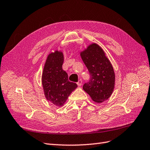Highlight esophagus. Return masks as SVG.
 <instances>
[{
    "mask_svg": "<svg viewBox=\"0 0 150 150\" xmlns=\"http://www.w3.org/2000/svg\"><path fill=\"white\" fill-rule=\"evenodd\" d=\"M77 84H78V86H81V84H82V80H81V79H79V80L78 81V82L77 83Z\"/></svg>",
    "mask_w": 150,
    "mask_h": 150,
    "instance_id": "34e87169",
    "label": "esophagus"
}]
</instances>
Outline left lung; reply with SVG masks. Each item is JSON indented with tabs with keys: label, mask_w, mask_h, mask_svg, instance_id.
<instances>
[{
	"label": "left lung",
	"mask_w": 150,
	"mask_h": 150,
	"mask_svg": "<svg viewBox=\"0 0 150 150\" xmlns=\"http://www.w3.org/2000/svg\"><path fill=\"white\" fill-rule=\"evenodd\" d=\"M80 55L90 74L83 90L95 102L102 103L109 98L115 88V75L112 64L102 47L95 43L81 52Z\"/></svg>",
	"instance_id": "left-lung-1"
}]
</instances>
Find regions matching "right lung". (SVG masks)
Listing matches in <instances>:
<instances>
[{
	"mask_svg": "<svg viewBox=\"0 0 150 150\" xmlns=\"http://www.w3.org/2000/svg\"><path fill=\"white\" fill-rule=\"evenodd\" d=\"M64 55L62 51L55 50L48 55L44 65L42 83L44 95L48 102L57 107H62L69 96L78 87L69 81L68 75L62 69Z\"/></svg>",
	"mask_w": 150,
	"mask_h": 150,
	"instance_id": "1",
	"label": "right lung"
}]
</instances>
